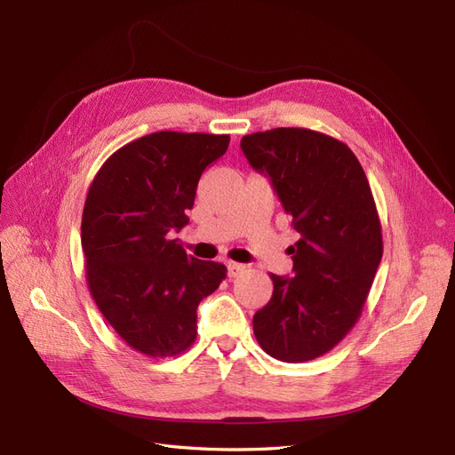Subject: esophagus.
Wrapping results in <instances>:
<instances>
[{"mask_svg":"<svg viewBox=\"0 0 455 455\" xmlns=\"http://www.w3.org/2000/svg\"><path fill=\"white\" fill-rule=\"evenodd\" d=\"M243 271H244L243 264H235V261H228V275H229V277H237V275H241Z\"/></svg>","mask_w":455,"mask_h":455,"instance_id":"esophagus-1","label":"esophagus"}]
</instances>
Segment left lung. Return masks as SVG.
Masks as SVG:
<instances>
[{"label": "left lung", "instance_id": "left-lung-1", "mask_svg": "<svg viewBox=\"0 0 455 455\" xmlns=\"http://www.w3.org/2000/svg\"><path fill=\"white\" fill-rule=\"evenodd\" d=\"M241 149L299 235L288 246L292 277L269 275L273 296L254 315V336L273 359L313 361L355 326L381 261L368 178L346 144L309 129L246 134Z\"/></svg>", "mask_w": 455, "mask_h": 455}]
</instances>
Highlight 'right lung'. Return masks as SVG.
<instances>
[{"instance_id":"right-lung-1","label":"right lung","mask_w":455,"mask_h":455,"mask_svg":"<svg viewBox=\"0 0 455 455\" xmlns=\"http://www.w3.org/2000/svg\"><path fill=\"white\" fill-rule=\"evenodd\" d=\"M228 146V134H148L117 149L89 188L81 220L89 291L127 346L148 356L184 353L201 299L226 279L224 264L188 256L169 237L189 222L199 178Z\"/></svg>"}]
</instances>
